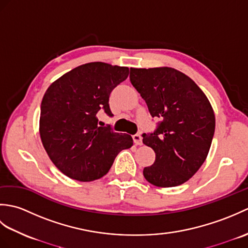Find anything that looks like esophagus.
Instances as JSON below:
<instances>
[{
  "mask_svg": "<svg viewBox=\"0 0 248 248\" xmlns=\"http://www.w3.org/2000/svg\"><path fill=\"white\" fill-rule=\"evenodd\" d=\"M132 138H133V141H134L135 145H141V144H143V139H141L140 134L136 133V134H134L132 136Z\"/></svg>",
  "mask_w": 248,
  "mask_h": 248,
  "instance_id": "1",
  "label": "esophagus"
}]
</instances>
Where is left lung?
Masks as SVG:
<instances>
[{"label": "left lung", "instance_id": "obj_1", "mask_svg": "<svg viewBox=\"0 0 248 248\" xmlns=\"http://www.w3.org/2000/svg\"><path fill=\"white\" fill-rule=\"evenodd\" d=\"M130 81L160 119L154 132L143 134V143L155 152L144 177L155 186H180L208 155L215 130L211 104L192 78L173 68H131Z\"/></svg>", "mask_w": 248, "mask_h": 248}]
</instances>
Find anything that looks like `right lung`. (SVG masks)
<instances>
[{
	"mask_svg": "<svg viewBox=\"0 0 248 248\" xmlns=\"http://www.w3.org/2000/svg\"><path fill=\"white\" fill-rule=\"evenodd\" d=\"M129 76V68L96 62L65 73L46 89L40 108V138L51 161L71 179L103 177L121 150L133 145L129 134L99 127L100 110L113 117L108 99Z\"/></svg>",
	"mask_w": 248,
	"mask_h": 248,
	"instance_id": "obj_1",
	"label": "right lung"
}]
</instances>
